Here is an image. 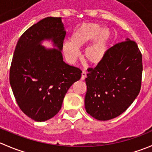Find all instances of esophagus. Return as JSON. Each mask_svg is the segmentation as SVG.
<instances>
[{"label": "esophagus", "instance_id": "1", "mask_svg": "<svg viewBox=\"0 0 152 152\" xmlns=\"http://www.w3.org/2000/svg\"><path fill=\"white\" fill-rule=\"evenodd\" d=\"M86 77H87V71H86V70H83L82 73V77H81V79H82V80H84Z\"/></svg>", "mask_w": 152, "mask_h": 152}]
</instances>
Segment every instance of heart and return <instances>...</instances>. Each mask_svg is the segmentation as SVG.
I'll return each instance as SVG.
<instances>
[{"label":"heart","instance_id":"obj_1","mask_svg":"<svg viewBox=\"0 0 152 152\" xmlns=\"http://www.w3.org/2000/svg\"><path fill=\"white\" fill-rule=\"evenodd\" d=\"M102 30V26L98 23H87L79 27L73 34L71 42L66 41L63 44V52L67 59L70 62L74 61L79 56L78 49L96 37L93 44L85 49L84 58L90 64L99 63L104 56L110 38V31Z\"/></svg>","mask_w":152,"mask_h":152}]
</instances>
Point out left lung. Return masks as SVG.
<instances>
[{"label": "left lung", "mask_w": 152, "mask_h": 152, "mask_svg": "<svg viewBox=\"0 0 152 152\" xmlns=\"http://www.w3.org/2000/svg\"><path fill=\"white\" fill-rule=\"evenodd\" d=\"M85 79L86 111L99 121L118 117L132 104L141 88L142 53L126 39L108 49Z\"/></svg>", "instance_id": "left-lung-1"}]
</instances>
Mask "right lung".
<instances>
[{
    "label": "right lung",
    "instance_id": "add662e5",
    "mask_svg": "<svg viewBox=\"0 0 152 152\" xmlns=\"http://www.w3.org/2000/svg\"><path fill=\"white\" fill-rule=\"evenodd\" d=\"M65 35L62 18L48 17L27 29L15 47L10 85L20 109L35 121L56 115L68 89L82 76L80 69L63 62ZM45 39H52L58 49L40 46Z\"/></svg>",
    "mask_w": 152,
    "mask_h": 152
}]
</instances>
